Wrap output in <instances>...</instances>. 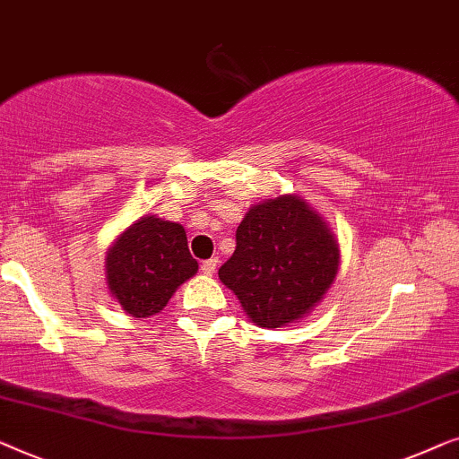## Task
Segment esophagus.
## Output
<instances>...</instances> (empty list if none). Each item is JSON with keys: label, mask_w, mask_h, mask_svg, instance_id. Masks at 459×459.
<instances>
[{"label": "esophagus", "mask_w": 459, "mask_h": 459, "mask_svg": "<svg viewBox=\"0 0 459 459\" xmlns=\"http://www.w3.org/2000/svg\"><path fill=\"white\" fill-rule=\"evenodd\" d=\"M216 266H218L216 257H212V260H205V262L202 264V273H204L205 276H212V274L216 273Z\"/></svg>", "instance_id": "1"}]
</instances>
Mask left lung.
<instances>
[{"mask_svg":"<svg viewBox=\"0 0 459 459\" xmlns=\"http://www.w3.org/2000/svg\"><path fill=\"white\" fill-rule=\"evenodd\" d=\"M339 243L306 199L285 193L251 205L218 279L262 328L306 318L339 273Z\"/></svg>","mask_w":459,"mask_h":459,"instance_id":"left-lung-1","label":"left lung"}]
</instances>
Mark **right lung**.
<instances>
[{"label": "right lung", "instance_id": "add662e5", "mask_svg": "<svg viewBox=\"0 0 459 459\" xmlns=\"http://www.w3.org/2000/svg\"><path fill=\"white\" fill-rule=\"evenodd\" d=\"M183 224L145 214L114 238L106 251L109 295L133 318H150L174 291L195 276Z\"/></svg>", "mask_w": 459, "mask_h": 459}]
</instances>
